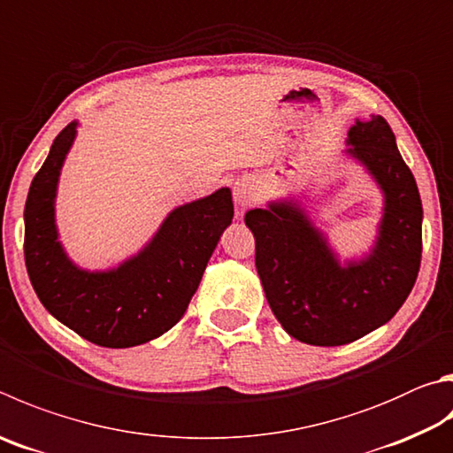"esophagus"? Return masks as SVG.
<instances>
[{"instance_id": "esophagus-1", "label": "esophagus", "mask_w": 453, "mask_h": 453, "mask_svg": "<svg viewBox=\"0 0 453 453\" xmlns=\"http://www.w3.org/2000/svg\"><path fill=\"white\" fill-rule=\"evenodd\" d=\"M255 198H257V188H255L253 180L248 176L237 180L234 184V202L237 208L245 210L250 203L255 202Z\"/></svg>"}]
</instances>
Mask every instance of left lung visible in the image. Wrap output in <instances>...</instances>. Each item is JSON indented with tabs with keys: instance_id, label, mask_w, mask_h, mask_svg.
<instances>
[{
	"instance_id": "8db88e82",
	"label": "left lung",
	"mask_w": 453,
	"mask_h": 453,
	"mask_svg": "<svg viewBox=\"0 0 453 453\" xmlns=\"http://www.w3.org/2000/svg\"><path fill=\"white\" fill-rule=\"evenodd\" d=\"M347 144L384 194L376 242L363 259L342 265L295 200L245 213L271 311L293 339L315 347H341L388 323L420 271L422 200L390 125L378 114L357 120Z\"/></svg>"
}]
</instances>
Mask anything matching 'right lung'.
<instances>
[{
  "instance_id": "add662e5",
  "label": "right lung",
  "mask_w": 453,
  "mask_h": 453,
  "mask_svg": "<svg viewBox=\"0 0 453 453\" xmlns=\"http://www.w3.org/2000/svg\"><path fill=\"white\" fill-rule=\"evenodd\" d=\"M79 122L53 141L26 202V265L39 301L65 326L106 349L144 344L170 331L190 305L205 265L232 224L229 188L178 205L158 232L119 267L87 271L65 253L55 224V196Z\"/></svg>"
}]
</instances>
